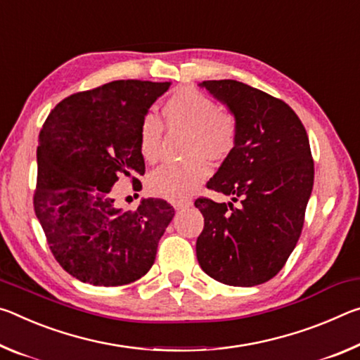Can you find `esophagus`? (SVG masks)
<instances>
[{"mask_svg": "<svg viewBox=\"0 0 360 360\" xmlns=\"http://www.w3.org/2000/svg\"><path fill=\"white\" fill-rule=\"evenodd\" d=\"M193 205L191 199H180V201H174V207L176 210H181V209H188Z\"/></svg>", "mask_w": 360, "mask_h": 360, "instance_id": "1", "label": "esophagus"}]
</instances>
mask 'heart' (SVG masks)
<instances>
[{
  "mask_svg": "<svg viewBox=\"0 0 360 360\" xmlns=\"http://www.w3.org/2000/svg\"><path fill=\"white\" fill-rule=\"evenodd\" d=\"M169 131L186 132L185 153L190 159L166 164L150 175L148 188L161 198L184 199L190 196L210 175L205 158L225 159L238 139V124L229 111L220 110L210 97L193 89H179L162 107ZM162 148V126L155 116H146L140 124V153L146 162L158 161Z\"/></svg>",
  "mask_w": 360,
  "mask_h": 360,
  "instance_id": "1",
  "label": "heart"
}]
</instances>
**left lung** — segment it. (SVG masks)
<instances>
[{
    "label": "left lung",
    "mask_w": 360,
    "mask_h": 360,
    "mask_svg": "<svg viewBox=\"0 0 360 360\" xmlns=\"http://www.w3.org/2000/svg\"><path fill=\"white\" fill-rule=\"evenodd\" d=\"M199 87L234 116L238 139L207 188L232 202L198 199L204 217L196 243L205 274L226 285L252 287L274 278L295 249L314 184L308 134L285 102L234 79Z\"/></svg>",
    "instance_id": "obj_1"
}]
</instances>
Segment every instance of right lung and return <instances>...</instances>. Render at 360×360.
<instances>
[{"mask_svg": "<svg viewBox=\"0 0 360 360\" xmlns=\"http://www.w3.org/2000/svg\"><path fill=\"white\" fill-rule=\"evenodd\" d=\"M170 82L121 79L62 100L47 116L37 151L34 214L58 264L81 282L116 287L148 273L174 219L162 199L135 210L115 205L121 176L140 190V124Z\"/></svg>", "mask_w": 360, "mask_h": 360, "instance_id": "add662e5", "label": "right lung"}]
</instances>
